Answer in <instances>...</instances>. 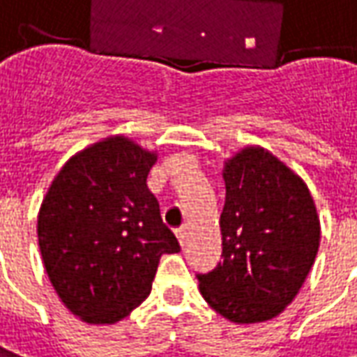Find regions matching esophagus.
<instances>
[{
    "label": "esophagus",
    "mask_w": 357,
    "mask_h": 357,
    "mask_svg": "<svg viewBox=\"0 0 357 357\" xmlns=\"http://www.w3.org/2000/svg\"><path fill=\"white\" fill-rule=\"evenodd\" d=\"M176 239L181 243V247L186 245V239H188V225H183V227L176 229Z\"/></svg>",
    "instance_id": "esophagus-1"
}]
</instances>
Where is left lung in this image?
Returning a JSON list of instances; mask_svg holds the SVG:
<instances>
[{
	"mask_svg": "<svg viewBox=\"0 0 357 357\" xmlns=\"http://www.w3.org/2000/svg\"><path fill=\"white\" fill-rule=\"evenodd\" d=\"M221 260L198 274L208 305L231 323L270 321L282 313L313 266L321 223L303 178L260 146L223 165Z\"/></svg>",
	"mask_w": 357,
	"mask_h": 357,
	"instance_id": "1",
	"label": "left lung"
}]
</instances>
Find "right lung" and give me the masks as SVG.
<instances>
[{
	"label": "right lung",
	"instance_id": "1",
	"mask_svg": "<svg viewBox=\"0 0 357 357\" xmlns=\"http://www.w3.org/2000/svg\"><path fill=\"white\" fill-rule=\"evenodd\" d=\"M157 153L110 136L75 153L38 211V247L61 303L89 324H112L151 291L159 258L181 250L147 188Z\"/></svg>",
	"mask_w": 357,
	"mask_h": 357
}]
</instances>
